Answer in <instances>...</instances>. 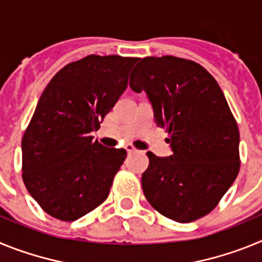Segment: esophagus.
<instances>
[{"instance_id":"obj_1","label":"esophagus","mask_w":262,"mask_h":262,"mask_svg":"<svg viewBox=\"0 0 262 262\" xmlns=\"http://www.w3.org/2000/svg\"><path fill=\"white\" fill-rule=\"evenodd\" d=\"M124 148H126V151L128 152V154H133V152L136 151V148L134 147L133 144H126V147H124Z\"/></svg>"}]
</instances>
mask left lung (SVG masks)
Wrapping results in <instances>:
<instances>
[{"label": "left lung", "instance_id": "left-lung-1", "mask_svg": "<svg viewBox=\"0 0 262 262\" xmlns=\"http://www.w3.org/2000/svg\"><path fill=\"white\" fill-rule=\"evenodd\" d=\"M129 86L148 94L155 120L166 128L173 151L166 159L147 152L145 198L174 222L205 216L240 169L239 128L221 86L201 64L169 55L142 59L131 72Z\"/></svg>", "mask_w": 262, "mask_h": 262}]
</instances>
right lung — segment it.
<instances>
[{"label":"right lung","instance_id":"right-lung-1","mask_svg":"<svg viewBox=\"0 0 262 262\" xmlns=\"http://www.w3.org/2000/svg\"><path fill=\"white\" fill-rule=\"evenodd\" d=\"M138 60L89 55L62 67L41 93L22 138V180L51 216L77 221L108 196L127 152L90 134L126 90Z\"/></svg>","mask_w":262,"mask_h":262}]
</instances>
